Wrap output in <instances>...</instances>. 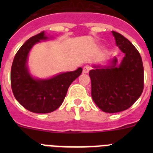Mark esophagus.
Listing matches in <instances>:
<instances>
[{"instance_id": "obj_1", "label": "esophagus", "mask_w": 153, "mask_h": 153, "mask_svg": "<svg viewBox=\"0 0 153 153\" xmlns=\"http://www.w3.org/2000/svg\"><path fill=\"white\" fill-rule=\"evenodd\" d=\"M90 70H91V67H90V66H85L83 69V72L84 73V74H88V73L90 72Z\"/></svg>"}]
</instances>
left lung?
I'll use <instances>...</instances> for the list:
<instances>
[{"instance_id":"1","label":"left lung","mask_w":153,"mask_h":153,"mask_svg":"<svg viewBox=\"0 0 153 153\" xmlns=\"http://www.w3.org/2000/svg\"><path fill=\"white\" fill-rule=\"evenodd\" d=\"M116 44L125 53L119 66L117 58L112 66L91 70V95L105 113H114L129 109L141 96L144 87V69L140 53L128 39L112 31Z\"/></svg>"}]
</instances>
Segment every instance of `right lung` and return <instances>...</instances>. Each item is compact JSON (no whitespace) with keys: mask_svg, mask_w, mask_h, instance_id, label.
I'll list each match as a JSON object with an SVG mask.
<instances>
[{"mask_svg":"<svg viewBox=\"0 0 153 153\" xmlns=\"http://www.w3.org/2000/svg\"><path fill=\"white\" fill-rule=\"evenodd\" d=\"M47 39L44 31L28 39L16 53L10 71L13 96L25 109L36 113H48L60 106L69 86L81 74L83 69L55 76L51 79H36L27 67L28 53L33 45Z\"/></svg>","mask_w":153,"mask_h":153,"instance_id":"add662e5","label":"right lung"}]
</instances>
